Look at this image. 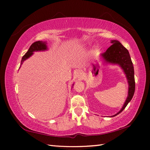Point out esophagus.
<instances>
[{
	"instance_id": "obj_1",
	"label": "esophagus",
	"mask_w": 150,
	"mask_h": 150,
	"mask_svg": "<svg viewBox=\"0 0 150 150\" xmlns=\"http://www.w3.org/2000/svg\"><path fill=\"white\" fill-rule=\"evenodd\" d=\"M75 77H77V78H79V79H81V77H82V76H83V72L81 71V70H77V71L75 72Z\"/></svg>"
}]
</instances>
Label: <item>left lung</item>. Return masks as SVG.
<instances>
[{
    "label": "left lung",
    "instance_id": "1",
    "mask_svg": "<svg viewBox=\"0 0 150 150\" xmlns=\"http://www.w3.org/2000/svg\"><path fill=\"white\" fill-rule=\"evenodd\" d=\"M112 45L109 47L105 53L101 54L105 62L118 64L123 69L126 74L128 83V95L124 103L122 108L117 114L112 116H115L120 113L132 98L135 92V79H134V70L132 62L129 54L128 50L124 47L118 40H111Z\"/></svg>",
    "mask_w": 150,
    "mask_h": 150
}]
</instances>
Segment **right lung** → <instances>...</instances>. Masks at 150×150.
Segmentation results:
<instances>
[{"label":"right lung","mask_w":150,"mask_h":150,"mask_svg":"<svg viewBox=\"0 0 150 150\" xmlns=\"http://www.w3.org/2000/svg\"><path fill=\"white\" fill-rule=\"evenodd\" d=\"M47 49V48L46 45V42L38 41L33 43V44L30 45V47L28 49V52L26 53V54L22 57L20 66H21V65L23 63V62L25 60L31 56L34 52H38V51H44V50H46Z\"/></svg>","instance_id":"right-lung-1"}]
</instances>
